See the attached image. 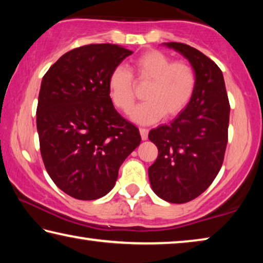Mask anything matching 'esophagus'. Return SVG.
Segmentation results:
<instances>
[{
  "label": "esophagus",
  "mask_w": 263,
  "mask_h": 263,
  "mask_svg": "<svg viewBox=\"0 0 263 263\" xmlns=\"http://www.w3.org/2000/svg\"><path fill=\"white\" fill-rule=\"evenodd\" d=\"M140 131V136H141V139L142 140H146L148 138V130L147 128H144V127H140L139 128Z\"/></svg>",
  "instance_id": "obj_1"
}]
</instances>
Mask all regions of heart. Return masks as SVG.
Masks as SVG:
<instances>
[{"label": "heart", "instance_id": "heart-1", "mask_svg": "<svg viewBox=\"0 0 263 263\" xmlns=\"http://www.w3.org/2000/svg\"><path fill=\"white\" fill-rule=\"evenodd\" d=\"M136 81L147 83L144 97L147 101L132 111L139 124H152L180 115L193 100L197 87V74L189 62L173 59L159 50H147L131 61ZM109 96L122 112H128L136 101V84L130 70L124 66L112 69L108 80Z\"/></svg>", "mask_w": 263, "mask_h": 263}]
</instances>
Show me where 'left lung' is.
<instances>
[{"mask_svg":"<svg viewBox=\"0 0 263 263\" xmlns=\"http://www.w3.org/2000/svg\"><path fill=\"white\" fill-rule=\"evenodd\" d=\"M166 45L189 60L197 87L174 121L149 131L159 154L148 177L160 198L181 204L204 193L220 171L229 139L230 102L221 70L210 58L186 44Z\"/></svg>","mask_w":263,"mask_h":263,"instance_id":"8db88e82","label":"left lung"}]
</instances>
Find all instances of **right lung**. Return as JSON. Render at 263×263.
Instances as JSON below:
<instances>
[{
  "instance_id": "obj_1",
  "label": "right lung",
  "mask_w": 263,
  "mask_h": 263,
  "mask_svg": "<svg viewBox=\"0 0 263 263\" xmlns=\"http://www.w3.org/2000/svg\"><path fill=\"white\" fill-rule=\"evenodd\" d=\"M132 53L112 44L77 47L43 78L37 106L42 158L58 188L77 199L108 194L140 144L139 130L116 111L108 88L110 73Z\"/></svg>"
}]
</instances>
